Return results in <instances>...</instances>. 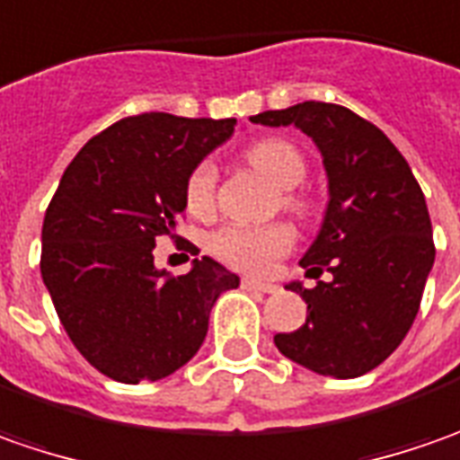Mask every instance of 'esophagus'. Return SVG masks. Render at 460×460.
Instances as JSON below:
<instances>
[{
    "label": "esophagus",
    "mask_w": 460,
    "mask_h": 460,
    "mask_svg": "<svg viewBox=\"0 0 460 460\" xmlns=\"http://www.w3.org/2000/svg\"><path fill=\"white\" fill-rule=\"evenodd\" d=\"M242 285H244V290H254V293H275V290H278L275 282H261V279L254 278H244L242 279Z\"/></svg>",
    "instance_id": "esophagus-1"
}]
</instances>
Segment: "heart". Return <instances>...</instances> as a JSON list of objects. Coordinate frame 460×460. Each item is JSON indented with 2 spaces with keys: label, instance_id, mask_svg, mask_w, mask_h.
<instances>
[{
  "label": "heart",
  "instance_id": "b5f03b06",
  "mask_svg": "<svg viewBox=\"0 0 460 460\" xmlns=\"http://www.w3.org/2000/svg\"><path fill=\"white\" fill-rule=\"evenodd\" d=\"M246 160L254 170L282 190H290L305 178V157L285 139H261L246 152ZM216 196V165L200 163L193 167L185 182V203L188 211L206 216L214 208ZM293 246V234L285 226H224L211 236V252L231 267L264 272L272 260L282 257Z\"/></svg>",
  "mask_w": 460,
  "mask_h": 460
}]
</instances>
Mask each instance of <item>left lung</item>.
Masks as SVG:
<instances>
[{"label":"left lung","mask_w":460,"mask_h":460,"mask_svg":"<svg viewBox=\"0 0 460 460\" xmlns=\"http://www.w3.org/2000/svg\"><path fill=\"white\" fill-rule=\"evenodd\" d=\"M264 127H297L321 152L328 203L300 264L333 275L313 290L305 323L278 333L282 357L310 372L354 379L402 343L436 261L425 196L400 150L372 121L339 103L303 102L252 117Z\"/></svg>","instance_id":"1"}]
</instances>
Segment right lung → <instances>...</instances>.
<instances>
[{
  "mask_svg": "<svg viewBox=\"0 0 460 460\" xmlns=\"http://www.w3.org/2000/svg\"><path fill=\"white\" fill-rule=\"evenodd\" d=\"M236 119L152 111L111 124L66 167L42 224L40 272L73 346L99 372L157 382L199 354L211 308L239 278L211 257L181 278L152 249L185 214V182Z\"/></svg>",
  "mask_w": 460,
  "mask_h": 460,
  "instance_id": "1",
  "label": "right lung"
}]
</instances>
